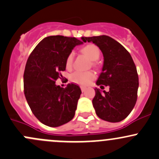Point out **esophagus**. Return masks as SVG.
Returning a JSON list of instances; mask_svg holds the SVG:
<instances>
[{
  "instance_id": "obj_1",
  "label": "esophagus",
  "mask_w": 159,
  "mask_h": 159,
  "mask_svg": "<svg viewBox=\"0 0 159 159\" xmlns=\"http://www.w3.org/2000/svg\"><path fill=\"white\" fill-rule=\"evenodd\" d=\"M80 88H81V90H82V92H83H83H85V90H86V88L84 87V86H81Z\"/></svg>"
}]
</instances>
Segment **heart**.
Returning a JSON list of instances; mask_svg holds the SVG:
<instances>
[{
  "instance_id": "b5f03b06",
  "label": "heart",
  "mask_w": 159,
  "mask_h": 159,
  "mask_svg": "<svg viewBox=\"0 0 159 159\" xmlns=\"http://www.w3.org/2000/svg\"><path fill=\"white\" fill-rule=\"evenodd\" d=\"M83 52L88 56L92 61H96L99 58L100 56V51L99 48L94 44H89L83 48ZM73 53L69 54L66 60V67L70 68L73 65ZM95 65V63H93ZM95 73L93 71H75L74 73L70 75V80L73 83L79 84L80 86H87L95 79Z\"/></svg>"
}]
</instances>
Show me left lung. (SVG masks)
I'll return each instance as SVG.
<instances>
[{
	"label": "left lung",
	"instance_id": "obj_1",
	"mask_svg": "<svg viewBox=\"0 0 159 159\" xmlns=\"http://www.w3.org/2000/svg\"><path fill=\"white\" fill-rule=\"evenodd\" d=\"M83 40L96 44L103 55L96 85L109 86V91L95 89L93 105L96 115L107 122H120L132 112L137 100L139 76L133 60L122 44L109 36L83 37Z\"/></svg>",
	"mask_w": 159,
	"mask_h": 159
}]
</instances>
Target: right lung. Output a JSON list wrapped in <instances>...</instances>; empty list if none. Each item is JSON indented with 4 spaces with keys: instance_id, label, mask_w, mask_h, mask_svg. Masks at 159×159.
<instances>
[{
    "instance_id": "right-lung-1",
    "label": "right lung",
    "mask_w": 159,
    "mask_h": 159,
    "mask_svg": "<svg viewBox=\"0 0 159 159\" xmlns=\"http://www.w3.org/2000/svg\"><path fill=\"white\" fill-rule=\"evenodd\" d=\"M83 43L75 37L50 36L37 44L27 60L24 95L34 115L47 126H60L74 117L82 93L80 86L69 83L66 88L60 87L56 80L66 70L69 54Z\"/></svg>"
}]
</instances>
